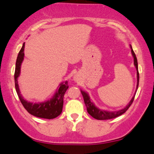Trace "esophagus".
I'll use <instances>...</instances> for the list:
<instances>
[{
    "label": "esophagus",
    "mask_w": 154,
    "mask_h": 154,
    "mask_svg": "<svg viewBox=\"0 0 154 154\" xmlns=\"http://www.w3.org/2000/svg\"><path fill=\"white\" fill-rule=\"evenodd\" d=\"M75 80L77 81V79H76V77H75Z\"/></svg>",
    "instance_id": "esophagus-1"
}]
</instances>
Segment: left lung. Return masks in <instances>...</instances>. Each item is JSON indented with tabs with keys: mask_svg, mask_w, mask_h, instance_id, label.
Instances as JSON below:
<instances>
[{
	"mask_svg": "<svg viewBox=\"0 0 154 154\" xmlns=\"http://www.w3.org/2000/svg\"><path fill=\"white\" fill-rule=\"evenodd\" d=\"M130 48H131V52H132V55L134 58V65L135 67H136L137 69V88H136V91H135L134 95L133 96V97L131 99V101L129 102V103L125 107L122 109L118 110V111H108V110H101L100 108H98L96 107V106L94 105V103L91 101L90 99V97L87 92L85 91H82L81 90V93L82 94L83 98H84V101H85V103L86 106H87V112L90 116H91L94 118L96 119V120H109V119H112V118H117V117L121 116L123 113H125L127 110H128V108H130V106H131V104L132 103L133 101H134V98L135 96V94H136V92L137 91V89H138V86H139V71H138V63H137V59L136 57V55L134 52V51L132 50V46L130 45Z\"/></svg>",
	"mask_w": 154,
	"mask_h": 154,
	"instance_id": "8db88e82",
	"label": "left lung"
}]
</instances>
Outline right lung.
<instances>
[{
	"label": "right lung",
	"instance_id": "add662e5",
	"mask_svg": "<svg viewBox=\"0 0 154 154\" xmlns=\"http://www.w3.org/2000/svg\"><path fill=\"white\" fill-rule=\"evenodd\" d=\"M24 43L22 45L21 50L20 51L16 60L15 71V89L21 103L24 108L27 110L32 116L38 117L41 118L46 119H53L58 116H60L62 112L63 106V97H64L65 91L68 89L69 86L67 85V81L60 84L58 89L54 94V95L50 100L42 103H33L24 99L22 96L21 92L20 91L19 85H18L17 78L20 75V69L22 61L24 60Z\"/></svg>",
	"mask_w": 154,
	"mask_h": 154
}]
</instances>
